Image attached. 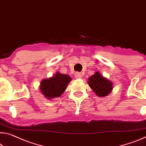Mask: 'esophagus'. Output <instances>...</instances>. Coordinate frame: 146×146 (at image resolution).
Returning <instances> with one entry per match:
<instances>
[{"label": "esophagus", "mask_w": 146, "mask_h": 146, "mask_svg": "<svg viewBox=\"0 0 146 146\" xmlns=\"http://www.w3.org/2000/svg\"><path fill=\"white\" fill-rule=\"evenodd\" d=\"M82 74L79 72H76L75 73V77L76 78H82Z\"/></svg>", "instance_id": "34e87169"}]
</instances>
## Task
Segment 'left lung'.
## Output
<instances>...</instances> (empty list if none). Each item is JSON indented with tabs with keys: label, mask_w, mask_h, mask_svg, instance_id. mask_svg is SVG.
Returning <instances> with one entry per match:
<instances>
[{
	"label": "left lung",
	"mask_w": 146,
	"mask_h": 146,
	"mask_svg": "<svg viewBox=\"0 0 146 146\" xmlns=\"http://www.w3.org/2000/svg\"><path fill=\"white\" fill-rule=\"evenodd\" d=\"M88 82L90 87L99 97L106 96L112 90V82L101 76L99 71L89 77Z\"/></svg>",
	"instance_id": "8db88e82"
}]
</instances>
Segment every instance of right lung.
I'll return each mask as SVG.
<instances>
[{"label": "right lung", "mask_w": 146, "mask_h": 146, "mask_svg": "<svg viewBox=\"0 0 146 146\" xmlns=\"http://www.w3.org/2000/svg\"><path fill=\"white\" fill-rule=\"evenodd\" d=\"M71 80V78L69 75L57 72L52 77L41 81L40 90L48 99L58 98L64 93Z\"/></svg>", "instance_id": "obj_1"}]
</instances>
